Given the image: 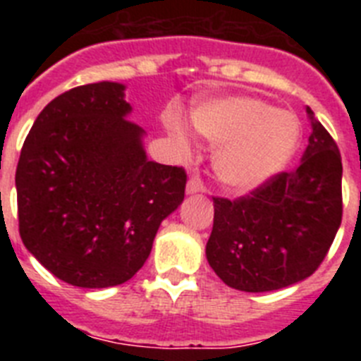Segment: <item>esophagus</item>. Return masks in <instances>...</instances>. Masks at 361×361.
Wrapping results in <instances>:
<instances>
[{"instance_id": "1", "label": "esophagus", "mask_w": 361, "mask_h": 361, "mask_svg": "<svg viewBox=\"0 0 361 361\" xmlns=\"http://www.w3.org/2000/svg\"><path fill=\"white\" fill-rule=\"evenodd\" d=\"M202 190H204V186L199 178H190V180H188V184H186L188 195H195V193H199V191H202Z\"/></svg>"}]
</instances>
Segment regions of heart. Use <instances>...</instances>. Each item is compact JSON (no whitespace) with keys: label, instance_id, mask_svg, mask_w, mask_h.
<instances>
[{"label":"heart","instance_id":"heart-1","mask_svg":"<svg viewBox=\"0 0 361 361\" xmlns=\"http://www.w3.org/2000/svg\"><path fill=\"white\" fill-rule=\"evenodd\" d=\"M197 132L216 146L213 170L224 186L250 191L264 184L291 159L300 124L289 111L253 97H220L200 103L191 114ZM180 152L190 148L188 132L178 116L166 121Z\"/></svg>","mask_w":361,"mask_h":361}]
</instances>
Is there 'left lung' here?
Instances as JSON below:
<instances>
[{
    "label": "left lung",
    "instance_id": "8db88e82",
    "mask_svg": "<svg viewBox=\"0 0 361 361\" xmlns=\"http://www.w3.org/2000/svg\"><path fill=\"white\" fill-rule=\"evenodd\" d=\"M311 119V135L293 171L269 177L237 200L213 197L206 258L226 286L245 293L288 288L324 262L342 224V157L329 132Z\"/></svg>",
    "mask_w": 361,
    "mask_h": 361
}]
</instances>
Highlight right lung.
<instances>
[{"label":"right lung","mask_w":361,"mask_h":361,"mask_svg":"<svg viewBox=\"0 0 361 361\" xmlns=\"http://www.w3.org/2000/svg\"><path fill=\"white\" fill-rule=\"evenodd\" d=\"M121 82L57 95L28 132L16 170L19 235L59 280L103 289L145 266L186 171L148 161Z\"/></svg>","instance_id":"right-lung-1"}]
</instances>
